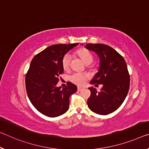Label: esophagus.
Wrapping results in <instances>:
<instances>
[{"label":"esophagus","mask_w":149,"mask_h":149,"mask_svg":"<svg viewBox=\"0 0 149 149\" xmlns=\"http://www.w3.org/2000/svg\"><path fill=\"white\" fill-rule=\"evenodd\" d=\"M84 88H82V87H77V91H81Z\"/></svg>","instance_id":"obj_1"}]
</instances>
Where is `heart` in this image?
Here are the masks:
<instances>
[{
    "instance_id": "1",
    "label": "heart",
    "mask_w": 149,
    "mask_h": 149,
    "mask_svg": "<svg viewBox=\"0 0 149 149\" xmlns=\"http://www.w3.org/2000/svg\"><path fill=\"white\" fill-rule=\"evenodd\" d=\"M76 54L80 59L83 61L84 63L88 65L93 61V55L90 51L86 48H81L76 51ZM71 60V56L69 54H66L63 56L62 60V65L63 70H68L70 67V63ZM88 78V75L79 73H75L70 76V80L73 83L77 86H83L86 83V79Z\"/></svg>"
}]
</instances>
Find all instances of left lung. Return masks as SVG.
<instances>
[{
  "label": "left lung",
  "instance_id": "obj_1",
  "mask_svg": "<svg viewBox=\"0 0 149 149\" xmlns=\"http://www.w3.org/2000/svg\"><path fill=\"white\" fill-rule=\"evenodd\" d=\"M85 48L95 52L100 58L98 72L90 84L103 85L100 92L89 87L91 95L87 105L97 114L108 115L121 105L128 93L130 76L127 63L123 56L107 45L87 44Z\"/></svg>",
  "mask_w": 149,
  "mask_h": 149
}]
</instances>
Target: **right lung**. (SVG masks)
<instances>
[{
	"mask_svg": "<svg viewBox=\"0 0 149 149\" xmlns=\"http://www.w3.org/2000/svg\"><path fill=\"white\" fill-rule=\"evenodd\" d=\"M78 44L52 45L35 56L30 63L25 79L28 98L47 117H58L67 111L70 97L77 91V86L71 82L62 89L56 85L59 75L63 72V56Z\"/></svg>",
	"mask_w": 149,
	"mask_h": 149,
	"instance_id": "obj_1",
	"label": "right lung"
}]
</instances>
